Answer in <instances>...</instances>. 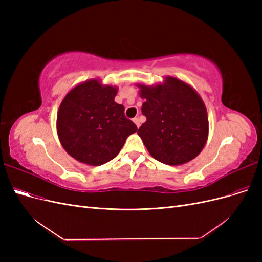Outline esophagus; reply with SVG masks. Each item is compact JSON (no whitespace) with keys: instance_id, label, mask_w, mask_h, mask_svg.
Instances as JSON below:
<instances>
[{"instance_id":"esophagus-1","label":"esophagus","mask_w":262,"mask_h":262,"mask_svg":"<svg viewBox=\"0 0 262 262\" xmlns=\"http://www.w3.org/2000/svg\"><path fill=\"white\" fill-rule=\"evenodd\" d=\"M133 122L136 123V125L138 126V128H140L141 123H140V119H139V118H134V119H133Z\"/></svg>"}]
</instances>
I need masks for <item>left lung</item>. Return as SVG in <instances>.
<instances>
[{
	"instance_id": "1",
	"label": "left lung",
	"mask_w": 262,
	"mask_h": 262,
	"mask_svg": "<svg viewBox=\"0 0 262 262\" xmlns=\"http://www.w3.org/2000/svg\"><path fill=\"white\" fill-rule=\"evenodd\" d=\"M146 121L138 134L149 154L166 165H181L199 155L209 133L207 109L198 93L175 77L156 86L139 85Z\"/></svg>"
}]
</instances>
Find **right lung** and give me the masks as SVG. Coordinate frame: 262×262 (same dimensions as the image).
Wrapping results in <instances>:
<instances>
[{
    "instance_id": "right-lung-1",
    "label": "right lung",
    "mask_w": 262,
    "mask_h": 262,
    "mask_svg": "<svg viewBox=\"0 0 262 262\" xmlns=\"http://www.w3.org/2000/svg\"><path fill=\"white\" fill-rule=\"evenodd\" d=\"M117 89L84 82L61 102L57 130L62 146L78 162L98 166L115 158L137 125L115 101Z\"/></svg>"
}]
</instances>
